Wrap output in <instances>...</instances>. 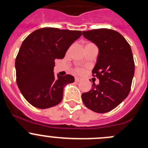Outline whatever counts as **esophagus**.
<instances>
[{"label": "esophagus", "mask_w": 148, "mask_h": 148, "mask_svg": "<svg viewBox=\"0 0 148 148\" xmlns=\"http://www.w3.org/2000/svg\"><path fill=\"white\" fill-rule=\"evenodd\" d=\"M82 79L79 78V77H75V82H81Z\"/></svg>", "instance_id": "34e87169"}]
</instances>
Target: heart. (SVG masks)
Instances as JSON below:
<instances>
[{
  "mask_svg": "<svg viewBox=\"0 0 148 148\" xmlns=\"http://www.w3.org/2000/svg\"><path fill=\"white\" fill-rule=\"evenodd\" d=\"M76 71L78 73H82V69H76Z\"/></svg>",
  "mask_w": 148,
  "mask_h": 148,
  "instance_id": "obj_1",
  "label": "heart"
}]
</instances>
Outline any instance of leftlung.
<instances>
[{
    "label": "left lung",
    "mask_w": 148,
    "mask_h": 148,
    "mask_svg": "<svg viewBox=\"0 0 148 148\" xmlns=\"http://www.w3.org/2000/svg\"><path fill=\"white\" fill-rule=\"evenodd\" d=\"M86 39L99 49L93 76L99 79L92 89L82 95L87 108L106 113L117 107L130 92L135 73V63L130 46L117 31L99 28L83 31Z\"/></svg>",
    "instance_id": "8db88e82"
}]
</instances>
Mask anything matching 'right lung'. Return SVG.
<instances>
[{"label": "right lung", "instance_id": "obj_1", "mask_svg": "<svg viewBox=\"0 0 148 148\" xmlns=\"http://www.w3.org/2000/svg\"><path fill=\"white\" fill-rule=\"evenodd\" d=\"M82 34L80 31L43 28L25 38L15 62L16 82L31 105L47 109L62 102L64 88L74 82V77L70 74L55 77L54 61L63 59Z\"/></svg>", "mask_w": 148, "mask_h": 148}]
</instances>
